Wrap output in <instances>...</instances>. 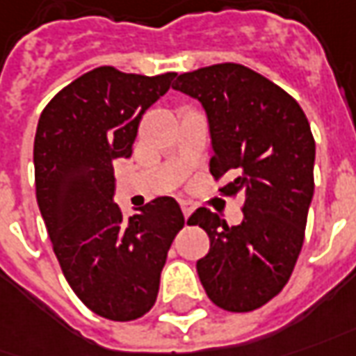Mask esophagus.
Returning a JSON list of instances; mask_svg holds the SVG:
<instances>
[{"mask_svg":"<svg viewBox=\"0 0 356 356\" xmlns=\"http://www.w3.org/2000/svg\"><path fill=\"white\" fill-rule=\"evenodd\" d=\"M193 209H195V207H193L191 202H187V200H183V202H181V210H183V216H185V218H188V216H191Z\"/></svg>","mask_w":356,"mask_h":356,"instance_id":"obj_1","label":"esophagus"}]
</instances>
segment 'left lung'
Instances as JSON below:
<instances>
[{"label": "left lung", "instance_id": "left-lung-1", "mask_svg": "<svg viewBox=\"0 0 356 356\" xmlns=\"http://www.w3.org/2000/svg\"><path fill=\"white\" fill-rule=\"evenodd\" d=\"M173 89L200 101L214 149L210 173L228 177L224 195L243 198L238 226L209 209L188 218L210 238L198 279L222 310H257L284 289L304 243L316 159L310 122L284 89L241 64L181 74Z\"/></svg>", "mask_w": 356, "mask_h": 356}]
</instances>
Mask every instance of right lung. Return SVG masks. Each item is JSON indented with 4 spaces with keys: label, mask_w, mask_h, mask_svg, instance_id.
<instances>
[{
    "label": "right lung",
    "mask_w": 356,
    "mask_h": 356,
    "mask_svg": "<svg viewBox=\"0 0 356 356\" xmlns=\"http://www.w3.org/2000/svg\"><path fill=\"white\" fill-rule=\"evenodd\" d=\"M175 76L95 67L56 93L38 118V209L67 284L107 320L132 321L152 310L168 251L185 226L171 197L149 200L128 220L113 202V163L132 156L142 115Z\"/></svg>",
    "instance_id": "add662e5"
}]
</instances>
